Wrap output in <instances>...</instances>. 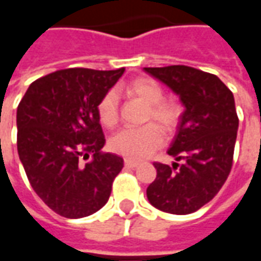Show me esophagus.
<instances>
[{"mask_svg":"<svg viewBox=\"0 0 261 261\" xmlns=\"http://www.w3.org/2000/svg\"><path fill=\"white\" fill-rule=\"evenodd\" d=\"M124 165H125V168L134 169V168H137V166H138V162H136V161H131V159H125Z\"/></svg>","mask_w":261,"mask_h":261,"instance_id":"obj_1","label":"esophagus"}]
</instances>
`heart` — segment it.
Wrapping results in <instances>:
<instances>
[{"label":"heart","instance_id":"1","mask_svg":"<svg viewBox=\"0 0 261 261\" xmlns=\"http://www.w3.org/2000/svg\"><path fill=\"white\" fill-rule=\"evenodd\" d=\"M124 92L147 106L145 121H152L165 133L176 130L180 120V109L175 103L164 100V89L155 81L148 78L131 81L124 86ZM97 116L100 123L106 127H113L117 123L119 103L116 92H108L100 99L97 105ZM158 127L148 124L141 128H123L110 138L109 145L112 151L119 155L133 161H141L148 158L164 144V136Z\"/></svg>","mask_w":261,"mask_h":261}]
</instances>
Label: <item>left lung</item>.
I'll return each mask as SVG.
<instances>
[{
	"label": "left lung",
	"instance_id": "left-lung-1",
	"mask_svg": "<svg viewBox=\"0 0 261 261\" xmlns=\"http://www.w3.org/2000/svg\"><path fill=\"white\" fill-rule=\"evenodd\" d=\"M144 71L185 106L168 149L176 162L153 164L156 177L147 189L148 201L164 213L187 215L213 200L229 175L239 125L235 99L217 75L192 67Z\"/></svg>",
	"mask_w": 261,
	"mask_h": 261
}]
</instances>
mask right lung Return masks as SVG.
<instances>
[{"label": "right lung", "mask_w": 261, "mask_h": 261, "mask_svg": "<svg viewBox=\"0 0 261 261\" xmlns=\"http://www.w3.org/2000/svg\"><path fill=\"white\" fill-rule=\"evenodd\" d=\"M124 68H68L39 78L16 110L18 153L31 186L65 218L99 211L108 202L123 158L102 153L97 105ZM94 156L91 163L82 161Z\"/></svg>", "instance_id": "1"}]
</instances>
